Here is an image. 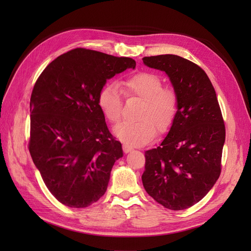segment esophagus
<instances>
[{
	"instance_id": "obj_1",
	"label": "esophagus",
	"mask_w": 251,
	"mask_h": 251,
	"mask_svg": "<svg viewBox=\"0 0 251 251\" xmlns=\"http://www.w3.org/2000/svg\"><path fill=\"white\" fill-rule=\"evenodd\" d=\"M123 149H124V151H125L126 154L130 153L131 151H133V148H132V147H130V146H127V144H124V146H123Z\"/></svg>"
}]
</instances>
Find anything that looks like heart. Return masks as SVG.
<instances>
[{"instance_id":"b5f03b06","label":"heart","mask_w":251,"mask_h":251,"mask_svg":"<svg viewBox=\"0 0 251 251\" xmlns=\"http://www.w3.org/2000/svg\"><path fill=\"white\" fill-rule=\"evenodd\" d=\"M125 94L143 100L138 121H125L114 127V135L127 146L139 147L150 142L159 133L170 130L178 111V97L171 88H163L157 74L139 72L123 81ZM98 105L111 123L121 117L123 97L117 83L109 82L98 94Z\"/></svg>"}]
</instances>
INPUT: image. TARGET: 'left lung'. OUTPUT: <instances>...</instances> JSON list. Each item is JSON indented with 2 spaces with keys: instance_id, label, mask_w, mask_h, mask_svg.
<instances>
[{
  "instance_id": "1",
  "label": "left lung",
  "mask_w": 251,
  "mask_h": 251,
  "mask_svg": "<svg viewBox=\"0 0 251 251\" xmlns=\"http://www.w3.org/2000/svg\"><path fill=\"white\" fill-rule=\"evenodd\" d=\"M164 71L178 97V111L157 149L146 151L142 183L147 193L172 210L202 200L221 173L225 126L216 91L207 74L188 59L164 54L143 57Z\"/></svg>"
}]
</instances>
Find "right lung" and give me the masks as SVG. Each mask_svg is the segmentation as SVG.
<instances>
[{"instance_id": "1", "label": "right lung", "mask_w": 251, "mask_h": 251, "mask_svg": "<svg viewBox=\"0 0 251 251\" xmlns=\"http://www.w3.org/2000/svg\"><path fill=\"white\" fill-rule=\"evenodd\" d=\"M135 67L130 57L76 48L51 62L35 82L29 151L44 183L66 206L87 207L107 191L124 151L108 130L98 94L108 79Z\"/></svg>"}]
</instances>
